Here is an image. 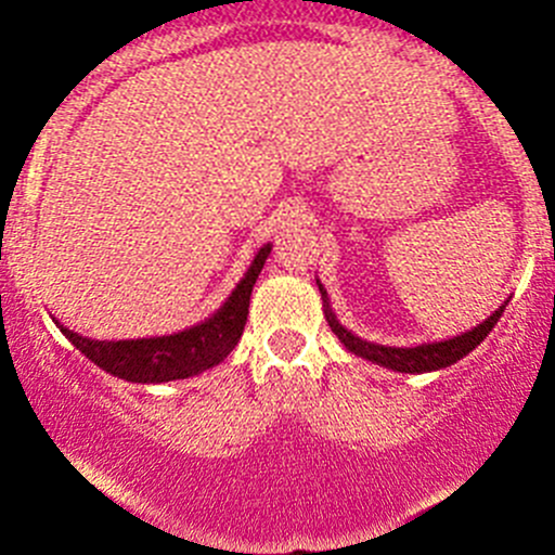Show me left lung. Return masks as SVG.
Wrapping results in <instances>:
<instances>
[{"label": "left lung", "instance_id": "8db88e82", "mask_svg": "<svg viewBox=\"0 0 555 555\" xmlns=\"http://www.w3.org/2000/svg\"><path fill=\"white\" fill-rule=\"evenodd\" d=\"M319 289H322V284H319ZM322 295H324V289H322ZM502 311H505V306L491 313V317L486 319L480 327L469 330V333L459 335V338L440 340V344L413 346V349H395V346H378V344H367V340L357 338V335H351L349 330L340 327L338 319H335V313L330 311V306L324 309V317H327L330 330L338 335L340 344H344L349 351H354V354L365 357V360L376 362V365L391 367V371L427 373V371H440V367H449L456 360H462V357H467L469 351H473L475 346H478L480 340L491 333V327L500 322Z\"/></svg>", "mask_w": 555, "mask_h": 555}]
</instances>
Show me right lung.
<instances>
[{"label":"right lung","instance_id":"add662e5","mask_svg":"<svg viewBox=\"0 0 555 555\" xmlns=\"http://www.w3.org/2000/svg\"><path fill=\"white\" fill-rule=\"evenodd\" d=\"M268 255H271V244L257 251L249 271H246L242 284L233 289L228 304L204 324H195L184 333L142 340H91L66 327H61V333L102 371L126 378V382L160 384L190 378L195 373L220 365L236 349L244 333L246 313H249L251 287H255Z\"/></svg>","mask_w":555,"mask_h":555}]
</instances>
